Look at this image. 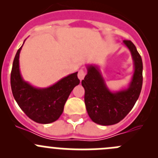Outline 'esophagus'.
<instances>
[{
    "instance_id": "obj_1",
    "label": "esophagus",
    "mask_w": 158,
    "mask_h": 158,
    "mask_svg": "<svg viewBox=\"0 0 158 158\" xmlns=\"http://www.w3.org/2000/svg\"><path fill=\"white\" fill-rule=\"evenodd\" d=\"M85 72L84 71L83 69H80L79 71V73H78V77H79V79H80V80H82V79H84V77H85Z\"/></svg>"
}]
</instances>
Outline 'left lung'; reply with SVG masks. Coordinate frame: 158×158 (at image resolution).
Masks as SVG:
<instances>
[{
    "label": "left lung",
    "instance_id": "1",
    "mask_svg": "<svg viewBox=\"0 0 158 158\" xmlns=\"http://www.w3.org/2000/svg\"><path fill=\"white\" fill-rule=\"evenodd\" d=\"M123 44L129 49L134 62L131 81L128 88L111 92L106 85L99 67L88 65L87 74L82 81L85 89V104L92 122L101 125L118 123L135 106L141 93L143 82V63L136 47L131 40Z\"/></svg>",
    "mask_w": 158,
    "mask_h": 158
}]
</instances>
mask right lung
<instances>
[{"instance_id":"add662e5","label":"right lung","mask_w":158,"mask_h":158,"mask_svg":"<svg viewBox=\"0 0 158 158\" xmlns=\"http://www.w3.org/2000/svg\"><path fill=\"white\" fill-rule=\"evenodd\" d=\"M23 45L17 50L13 62L10 74L13 95L20 109L30 119L40 124L52 123L60 117L68 97L74 87L79 84L78 72L63 78L47 88L33 86L23 80L20 74L19 57Z\"/></svg>"}]
</instances>
